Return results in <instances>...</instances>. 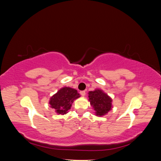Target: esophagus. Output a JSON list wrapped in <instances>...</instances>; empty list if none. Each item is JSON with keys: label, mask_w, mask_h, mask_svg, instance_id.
<instances>
[{"label": "esophagus", "mask_w": 161, "mask_h": 161, "mask_svg": "<svg viewBox=\"0 0 161 161\" xmlns=\"http://www.w3.org/2000/svg\"><path fill=\"white\" fill-rule=\"evenodd\" d=\"M80 94L81 95V96H82V97H84L85 95H86V92L85 91H80Z\"/></svg>", "instance_id": "obj_1"}]
</instances>
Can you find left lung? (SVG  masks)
Wrapping results in <instances>:
<instances>
[{
    "label": "left lung",
    "instance_id": "left-lung-1",
    "mask_svg": "<svg viewBox=\"0 0 161 161\" xmlns=\"http://www.w3.org/2000/svg\"><path fill=\"white\" fill-rule=\"evenodd\" d=\"M89 101L95 111L97 116H103L112 108V99L102 90L96 89L89 92Z\"/></svg>",
    "mask_w": 161,
    "mask_h": 161
}]
</instances>
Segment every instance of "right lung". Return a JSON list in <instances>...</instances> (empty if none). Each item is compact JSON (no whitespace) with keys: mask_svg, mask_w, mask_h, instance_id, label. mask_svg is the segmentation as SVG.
<instances>
[{"mask_svg":"<svg viewBox=\"0 0 161 161\" xmlns=\"http://www.w3.org/2000/svg\"><path fill=\"white\" fill-rule=\"evenodd\" d=\"M80 96L76 89L65 86L60 89L51 97L49 103L57 114L64 115L68 113L72 103Z\"/></svg>","mask_w":161,"mask_h":161,"instance_id":"1","label":"right lung"}]
</instances>
